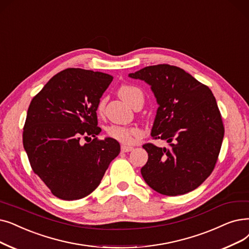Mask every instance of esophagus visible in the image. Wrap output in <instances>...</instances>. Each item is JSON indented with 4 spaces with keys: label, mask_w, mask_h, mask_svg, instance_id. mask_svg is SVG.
Masks as SVG:
<instances>
[{
    "label": "esophagus",
    "mask_w": 249,
    "mask_h": 249,
    "mask_svg": "<svg viewBox=\"0 0 249 249\" xmlns=\"http://www.w3.org/2000/svg\"><path fill=\"white\" fill-rule=\"evenodd\" d=\"M133 150L132 146H127V145H122L121 146V151L122 153H129V151Z\"/></svg>",
    "instance_id": "34e87169"
}]
</instances>
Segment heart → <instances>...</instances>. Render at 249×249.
Returning <instances> with one entry per match:
<instances>
[{"instance_id": "obj_1", "label": "heart", "mask_w": 249, "mask_h": 249, "mask_svg": "<svg viewBox=\"0 0 249 249\" xmlns=\"http://www.w3.org/2000/svg\"><path fill=\"white\" fill-rule=\"evenodd\" d=\"M121 98L128 102L131 106L135 103L138 99H143V93L142 89L136 88L133 85H123L121 89H119ZM104 107V100L99 103L98 110L102 111ZM107 135L112 139L117 140V142L124 143V144H130L133 143L136 139L142 136V131L135 127H125L121 125H111L107 128Z\"/></svg>"}]
</instances>
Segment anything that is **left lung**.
I'll return each instance as SVG.
<instances>
[{
	"label": "left lung",
	"instance_id": "left-lung-1",
	"mask_svg": "<svg viewBox=\"0 0 249 249\" xmlns=\"http://www.w3.org/2000/svg\"><path fill=\"white\" fill-rule=\"evenodd\" d=\"M129 77L151 86L159 104L151 136L169 143L167 148L142 145L148 154L142 168L144 181L169 196L197 188L214 169L225 132L212 90L169 64L144 67Z\"/></svg>",
	"mask_w": 249,
	"mask_h": 249
}]
</instances>
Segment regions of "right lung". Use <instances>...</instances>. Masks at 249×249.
Returning a JSON list of instances; mask_svg holds the SVG:
<instances>
[{
	"instance_id": "right-lung-1",
	"label": "right lung",
	"mask_w": 249,
	"mask_h": 249,
	"mask_svg": "<svg viewBox=\"0 0 249 249\" xmlns=\"http://www.w3.org/2000/svg\"><path fill=\"white\" fill-rule=\"evenodd\" d=\"M112 80L102 72L65 69L29 105L23 146L32 171L58 198L89 196L120 153L117 140L96 137L102 130L96 110ZM89 137H94L92 142L83 145L81 139Z\"/></svg>"
}]
</instances>
